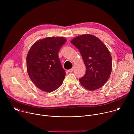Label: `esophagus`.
<instances>
[{
	"label": "esophagus",
	"instance_id": "1",
	"mask_svg": "<svg viewBox=\"0 0 134 134\" xmlns=\"http://www.w3.org/2000/svg\"><path fill=\"white\" fill-rule=\"evenodd\" d=\"M74 68L73 67V68H71V69H69L68 71V72H72V71H73V70H74Z\"/></svg>",
	"mask_w": 134,
	"mask_h": 134
}]
</instances>
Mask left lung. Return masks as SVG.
<instances>
[{"instance_id": "obj_1", "label": "left lung", "mask_w": 134, "mask_h": 134, "mask_svg": "<svg viewBox=\"0 0 134 134\" xmlns=\"http://www.w3.org/2000/svg\"><path fill=\"white\" fill-rule=\"evenodd\" d=\"M70 42L80 51L86 68L85 75L79 79L81 84L89 91L101 88L112 71L108 49L99 38L88 34L76 37Z\"/></svg>"}]
</instances>
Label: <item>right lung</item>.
<instances>
[{"label":"right lung","instance_id":"add662e5","mask_svg":"<svg viewBox=\"0 0 134 134\" xmlns=\"http://www.w3.org/2000/svg\"><path fill=\"white\" fill-rule=\"evenodd\" d=\"M67 40L63 37H48L31 47L26 57L29 77L39 88L51 92L63 84L66 72L58 52Z\"/></svg>","mask_w":134,"mask_h":134}]
</instances>
